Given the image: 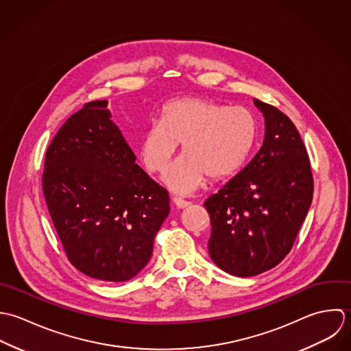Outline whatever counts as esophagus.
I'll use <instances>...</instances> for the list:
<instances>
[{
	"label": "esophagus",
	"instance_id": "34e87169",
	"mask_svg": "<svg viewBox=\"0 0 351 351\" xmlns=\"http://www.w3.org/2000/svg\"><path fill=\"white\" fill-rule=\"evenodd\" d=\"M173 204H175L179 209H184V208L190 206V202H187V201H184V199H182V198H179V197H175V198H173Z\"/></svg>",
	"mask_w": 351,
	"mask_h": 351
}]
</instances>
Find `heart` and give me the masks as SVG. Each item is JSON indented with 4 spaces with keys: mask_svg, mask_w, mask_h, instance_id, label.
Instances as JSON below:
<instances>
[{
    "mask_svg": "<svg viewBox=\"0 0 351 351\" xmlns=\"http://www.w3.org/2000/svg\"><path fill=\"white\" fill-rule=\"evenodd\" d=\"M256 125L243 107H226L206 99L187 97L168 103L160 123L143 134L140 154L150 172L164 173L182 145V157L165 176L179 193L198 190L209 176L221 180L236 173L250 154Z\"/></svg>",
    "mask_w": 351,
    "mask_h": 351,
    "instance_id": "1",
    "label": "heart"
}]
</instances>
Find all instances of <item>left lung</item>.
<instances>
[{
	"label": "left lung",
	"instance_id": "8db88e82",
	"mask_svg": "<svg viewBox=\"0 0 351 351\" xmlns=\"http://www.w3.org/2000/svg\"><path fill=\"white\" fill-rule=\"evenodd\" d=\"M254 104L265 117L262 147L205 201L211 261L236 277H254L282 262L313 195L309 157L294 123L267 103Z\"/></svg>",
	"mask_w": 351,
	"mask_h": 351
}]
</instances>
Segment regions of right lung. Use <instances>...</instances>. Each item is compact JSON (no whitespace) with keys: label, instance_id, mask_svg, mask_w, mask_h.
Instances as JSON below:
<instances>
[{"label":"right lung","instance_id":"obj_1","mask_svg":"<svg viewBox=\"0 0 351 351\" xmlns=\"http://www.w3.org/2000/svg\"><path fill=\"white\" fill-rule=\"evenodd\" d=\"M107 106L86 103L62 125L42 187L71 265L95 280L125 282L147 265L169 195L136 164Z\"/></svg>","mask_w":351,"mask_h":351}]
</instances>
